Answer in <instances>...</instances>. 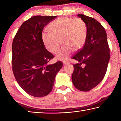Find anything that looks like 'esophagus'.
Listing matches in <instances>:
<instances>
[{
  "instance_id": "obj_1",
  "label": "esophagus",
  "mask_w": 121,
  "mask_h": 121,
  "mask_svg": "<svg viewBox=\"0 0 121 121\" xmlns=\"http://www.w3.org/2000/svg\"><path fill=\"white\" fill-rule=\"evenodd\" d=\"M63 63L64 65H68L69 63V62H68V61H63Z\"/></svg>"
}]
</instances>
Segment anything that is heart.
Returning <instances> with one entry per match:
<instances>
[{
    "label": "heart",
    "instance_id": "b5f03b06",
    "mask_svg": "<svg viewBox=\"0 0 121 121\" xmlns=\"http://www.w3.org/2000/svg\"><path fill=\"white\" fill-rule=\"evenodd\" d=\"M48 28L50 32H43L42 37L45 46L51 52H58L60 39L63 42V45L56 56L59 60H66L73 49L78 50L83 46L86 38L85 23L79 18H59L51 22Z\"/></svg>",
    "mask_w": 121,
    "mask_h": 121
}]
</instances>
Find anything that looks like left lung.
Here are the masks:
<instances>
[{"instance_id":"obj_1","label":"left lung","mask_w":121,"mask_h":121,"mask_svg":"<svg viewBox=\"0 0 121 121\" xmlns=\"http://www.w3.org/2000/svg\"><path fill=\"white\" fill-rule=\"evenodd\" d=\"M78 17L84 22L87 35L84 45L72 58L78 63L73 65L71 76L73 85L81 91H89L103 79L110 59L107 34L97 20L84 14Z\"/></svg>"}]
</instances>
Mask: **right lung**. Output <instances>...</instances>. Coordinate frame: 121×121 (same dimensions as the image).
<instances>
[{"instance_id": "1", "label": "right lung", "mask_w": 121, "mask_h": 121, "mask_svg": "<svg viewBox=\"0 0 121 121\" xmlns=\"http://www.w3.org/2000/svg\"><path fill=\"white\" fill-rule=\"evenodd\" d=\"M56 17L32 16L22 23L13 41L14 75L22 89L33 97H45L51 92L62 67L61 61L48 64L54 56L46 49L42 37L44 28Z\"/></svg>"}]
</instances>
